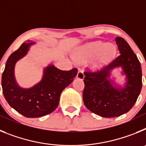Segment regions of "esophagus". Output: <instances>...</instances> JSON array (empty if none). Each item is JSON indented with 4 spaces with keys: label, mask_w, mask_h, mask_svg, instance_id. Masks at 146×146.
Listing matches in <instances>:
<instances>
[{
    "label": "esophagus",
    "mask_w": 146,
    "mask_h": 146,
    "mask_svg": "<svg viewBox=\"0 0 146 146\" xmlns=\"http://www.w3.org/2000/svg\"><path fill=\"white\" fill-rule=\"evenodd\" d=\"M84 73H83V72H82V70H79L78 71V72H77V79H80L81 80H82L84 79Z\"/></svg>",
    "instance_id": "obj_1"
}]
</instances>
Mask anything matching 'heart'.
Returning a JSON list of instances; mask_svg holds the SVG:
<instances>
[{
    "mask_svg": "<svg viewBox=\"0 0 146 146\" xmlns=\"http://www.w3.org/2000/svg\"><path fill=\"white\" fill-rule=\"evenodd\" d=\"M116 51V47L113 44L98 41L81 47L75 53L74 58L79 62L87 61L94 58L92 66L99 68L111 60L115 57Z\"/></svg>",
    "mask_w": 146,
    "mask_h": 146,
    "instance_id": "obj_1",
    "label": "heart"
}]
</instances>
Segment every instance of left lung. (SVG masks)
Masks as SVG:
<instances>
[{
  "instance_id": "8db88e82",
  "label": "left lung",
  "mask_w": 146,
  "mask_h": 146,
  "mask_svg": "<svg viewBox=\"0 0 146 146\" xmlns=\"http://www.w3.org/2000/svg\"><path fill=\"white\" fill-rule=\"evenodd\" d=\"M115 42L120 55L100 70L85 72L83 102L92 113L104 118L120 116L129 111L138 98L142 88L141 65L129 44L121 37ZM121 66L126 75L123 88L114 87L109 79L111 71Z\"/></svg>"
}]
</instances>
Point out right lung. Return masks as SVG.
Returning a JSON list of instances; mask_svg holds the SVG:
<instances>
[{"label":"right lung","mask_w":146,"mask_h":146,"mask_svg":"<svg viewBox=\"0 0 146 146\" xmlns=\"http://www.w3.org/2000/svg\"><path fill=\"white\" fill-rule=\"evenodd\" d=\"M35 42L23 43L11 54L3 72L1 85L5 99L12 108L27 118H38L53 112L59 104L61 92L72 82L77 69L62 71L53 65L44 70L42 80L31 88H23L17 83L15 66Z\"/></svg>","instance_id":"right-lung-1"}]
</instances>
